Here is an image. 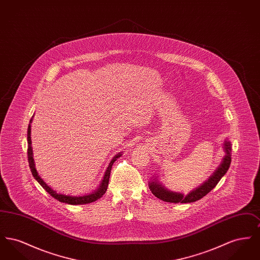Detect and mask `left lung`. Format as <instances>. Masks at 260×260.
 Here are the masks:
<instances>
[{"mask_svg": "<svg viewBox=\"0 0 260 260\" xmlns=\"http://www.w3.org/2000/svg\"><path fill=\"white\" fill-rule=\"evenodd\" d=\"M223 149L225 152V155L222 158V161L220 165L217 167V169L214 171V173L210 175L203 184L197 187L196 189L190 191L187 195H184L183 193L180 192H174L172 190H169L165 186L161 184L159 181L158 177L154 175L151 177L150 181L148 182L149 189L151 190L152 194L160 199L164 202L168 203H174V204H184V203H193L196 202L200 199L205 197L208 193L216 186V184L219 182V180L224 176V174L227 173L230 164H231V142L228 139H225L223 142Z\"/></svg>", "mask_w": 260, "mask_h": 260, "instance_id": "1", "label": "left lung"}]
</instances>
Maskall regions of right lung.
<instances>
[{
    "label": "right lung",
    "instance_id": "right-lung-1",
    "mask_svg": "<svg viewBox=\"0 0 260 260\" xmlns=\"http://www.w3.org/2000/svg\"><path fill=\"white\" fill-rule=\"evenodd\" d=\"M33 118L30 120V124L28 125V131H27V141H28V149H27V154H28V161H29V167L31 170V173L33 174L34 178L39 182V184L42 186L51 197L56 199L57 201L61 202V203H65V204H69V205H85V204H89L92 202H95L96 200L101 198L108 187V183H109V178H110V173H111L112 166L114 164V161H116L119 157L122 156V153H118L113 159L111 161L109 162V166L106 169V172L104 173V176L100 182L98 189H95L93 192L89 193V194H86V195H82V196H71V195H65V194H61V193H57L56 191H54L52 188H50V185H48L43 178H41V176L39 175L37 170L35 168V161H34V158H33V149H32V141H31V123H32Z\"/></svg>",
    "mask_w": 260,
    "mask_h": 260
}]
</instances>
